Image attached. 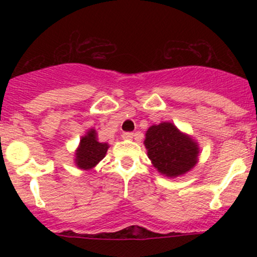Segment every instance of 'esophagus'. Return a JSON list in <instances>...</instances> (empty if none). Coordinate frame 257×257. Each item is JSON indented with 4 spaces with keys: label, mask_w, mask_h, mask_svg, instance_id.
<instances>
[{
    "label": "esophagus",
    "mask_w": 257,
    "mask_h": 257,
    "mask_svg": "<svg viewBox=\"0 0 257 257\" xmlns=\"http://www.w3.org/2000/svg\"><path fill=\"white\" fill-rule=\"evenodd\" d=\"M133 137H134V133H132V132L123 133V135H122V138L126 139V140H131V139H133Z\"/></svg>",
    "instance_id": "1"
}]
</instances>
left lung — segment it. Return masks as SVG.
<instances>
[{"mask_svg":"<svg viewBox=\"0 0 257 257\" xmlns=\"http://www.w3.org/2000/svg\"><path fill=\"white\" fill-rule=\"evenodd\" d=\"M144 144L153 167L168 178L184 175L198 162L197 141L170 122L150 126Z\"/></svg>","mask_w":257,"mask_h":257,"instance_id":"8db88e82","label":"left lung"}]
</instances>
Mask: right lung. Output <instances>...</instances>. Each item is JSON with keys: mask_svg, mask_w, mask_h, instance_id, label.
Listing matches in <instances>:
<instances>
[{"mask_svg": "<svg viewBox=\"0 0 257 257\" xmlns=\"http://www.w3.org/2000/svg\"><path fill=\"white\" fill-rule=\"evenodd\" d=\"M107 150L108 144L100 143L95 129H89L84 137H82L78 149L76 150V166L83 170L91 169L105 157Z\"/></svg>", "mask_w": 257, "mask_h": 257, "instance_id": "add662e5", "label": "right lung"}]
</instances>
